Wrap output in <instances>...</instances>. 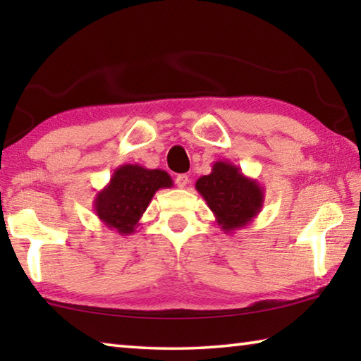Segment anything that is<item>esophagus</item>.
Returning <instances> with one entry per match:
<instances>
[{
    "mask_svg": "<svg viewBox=\"0 0 361 361\" xmlns=\"http://www.w3.org/2000/svg\"><path fill=\"white\" fill-rule=\"evenodd\" d=\"M175 183H176V186H178V188H186L188 186V183H189V176L188 175H185V173H183V175H178V176H176V178H175Z\"/></svg>",
    "mask_w": 361,
    "mask_h": 361,
    "instance_id": "1",
    "label": "esophagus"
}]
</instances>
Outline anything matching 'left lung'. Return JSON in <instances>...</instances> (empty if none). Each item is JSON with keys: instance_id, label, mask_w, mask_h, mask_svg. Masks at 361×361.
Wrapping results in <instances>:
<instances>
[{"instance_id": "1", "label": "left lung", "mask_w": 361, "mask_h": 361, "mask_svg": "<svg viewBox=\"0 0 361 361\" xmlns=\"http://www.w3.org/2000/svg\"><path fill=\"white\" fill-rule=\"evenodd\" d=\"M195 189L202 195L224 232L245 228L264 204V188L258 180L243 175L242 170L228 161H216L212 173L200 176Z\"/></svg>"}]
</instances>
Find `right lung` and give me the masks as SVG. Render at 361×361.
Masks as SVG:
<instances>
[{
  "instance_id": "1",
  "label": "right lung",
  "mask_w": 361,
  "mask_h": 361,
  "mask_svg": "<svg viewBox=\"0 0 361 361\" xmlns=\"http://www.w3.org/2000/svg\"><path fill=\"white\" fill-rule=\"evenodd\" d=\"M172 186L173 181L166 170L124 164L114 170L108 185L97 192L95 215L106 228L121 235H130L142 224L140 219L154 194Z\"/></svg>"
}]
</instances>
